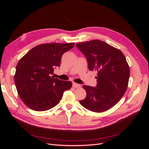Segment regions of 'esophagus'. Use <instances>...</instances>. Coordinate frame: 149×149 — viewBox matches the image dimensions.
Listing matches in <instances>:
<instances>
[{
    "label": "esophagus",
    "mask_w": 149,
    "mask_h": 149,
    "mask_svg": "<svg viewBox=\"0 0 149 149\" xmlns=\"http://www.w3.org/2000/svg\"><path fill=\"white\" fill-rule=\"evenodd\" d=\"M73 87L74 88H78L81 87V85L79 84L76 83H73Z\"/></svg>",
    "instance_id": "1"
}]
</instances>
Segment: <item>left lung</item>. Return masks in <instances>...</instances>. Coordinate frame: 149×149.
<instances>
[{
    "label": "left lung",
    "mask_w": 149,
    "mask_h": 149,
    "mask_svg": "<svg viewBox=\"0 0 149 149\" xmlns=\"http://www.w3.org/2000/svg\"><path fill=\"white\" fill-rule=\"evenodd\" d=\"M87 58L88 68L97 71V86L83 85L86 96L79 102L86 109L102 112L114 106L127 90L130 68L123 53L101 40L76 45Z\"/></svg>",
    "instance_id": "1"
}]
</instances>
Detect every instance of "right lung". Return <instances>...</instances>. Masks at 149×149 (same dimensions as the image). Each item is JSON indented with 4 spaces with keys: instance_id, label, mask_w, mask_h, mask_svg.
Segmentation results:
<instances>
[{
    "instance_id": "add662e5",
    "label": "right lung",
    "mask_w": 149,
    "mask_h": 149,
    "mask_svg": "<svg viewBox=\"0 0 149 149\" xmlns=\"http://www.w3.org/2000/svg\"><path fill=\"white\" fill-rule=\"evenodd\" d=\"M74 43H43L26 53L18 63L14 75L17 93L31 109L44 111L60 102L72 83L55 78L54 68L60 67L63 54Z\"/></svg>"
}]
</instances>
